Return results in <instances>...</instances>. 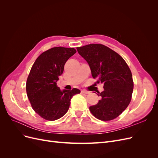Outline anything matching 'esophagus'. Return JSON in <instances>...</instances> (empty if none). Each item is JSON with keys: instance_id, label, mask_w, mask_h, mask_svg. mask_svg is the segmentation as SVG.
Segmentation results:
<instances>
[{"instance_id": "34e87169", "label": "esophagus", "mask_w": 158, "mask_h": 158, "mask_svg": "<svg viewBox=\"0 0 158 158\" xmlns=\"http://www.w3.org/2000/svg\"><path fill=\"white\" fill-rule=\"evenodd\" d=\"M81 94H89V92H88V91H86V90L82 89V90H81Z\"/></svg>"}]
</instances>
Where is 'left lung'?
Instances as JSON below:
<instances>
[{"mask_svg":"<svg viewBox=\"0 0 158 158\" xmlns=\"http://www.w3.org/2000/svg\"><path fill=\"white\" fill-rule=\"evenodd\" d=\"M88 62L92 77L103 83L104 90L98 103L89 107L93 115L101 121H111L125 111L130 103L134 83L131 71L123 57L102 44L77 47Z\"/></svg>","mask_w":158,"mask_h":158,"instance_id":"obj_1","label":"left lung"}]
</instances>
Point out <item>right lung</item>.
<instances>
[{
	"label": "right lung",
	"instance_id": "right-lung-1",
	"mask_svg": "<svg viewBox=\"0 0 158 158\" xmlns=\"http://www.w3.org/2000/svg\"><path fill=\"white\" fill-rule=\"evenodd\" d=\"M76 52L74 48L53 47L41 53L32 66L26 82L27 95L34 111L45 120L64 116L71 98L80 93L76 88L61 91L56 85L66 62Z\"/></svg>",
	"mask_w": 158,
	"mask_h": 158
}]
</instances>
